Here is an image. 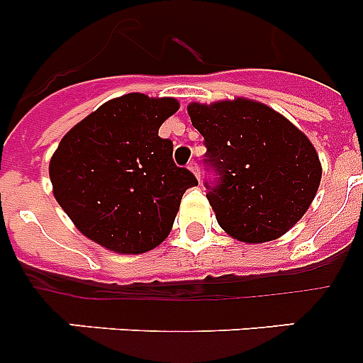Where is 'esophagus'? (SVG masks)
Returning <instances> with one entry per match:
<instances>
[{"instance_id": "obj_1", "label": "esophagus", "mask_w": 363, "mask_h": 363, "mask_svg": "<svg viewBox=\"0 0 363 363\" xmlns=\"http://www.w3.org/2000/svg\"><path fill=\"white\" fill-rule=\"evenodd\" d=\"M189 169H191V171L194 172V176L200 179V165H198L196 160H191V162H189Z\"/></svg>"}]
</instances>
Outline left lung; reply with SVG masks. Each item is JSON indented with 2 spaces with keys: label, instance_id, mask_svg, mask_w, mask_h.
Returning <instances> with one entry per match:
<instances>
[{
  "label": "left lung",
  "instance_id": "obj_1",
  "mask_svg": "<svg viewBox=\"0 0 363 363\" xmlns=\"http://www.w3.org/2000/svg\"><path fill=\"white\" fill-rule=\"evenodd\" d=\"M216 178L207 200L223 230L240 242H271L285 234L316 196L322 165L306 134L252 99L187 107Z\"/></svg>",
  "mask_w": 363,
  "mask_h": 363
}]
</instances>
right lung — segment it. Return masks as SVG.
<instances>
[{"label": "right lung", "instance_id": "add662e5", "mask_svg": "<svg viewBox=\"0 0 363 363\" xmlns=\"http://www.w3.org/2000/svg\"><path fill=\"white\" fill-rule=\"evenodd\" d=\"M174 98L125 94L74 125L49 165L54 196L86 238L140 255L167 238L179 201L198 185L176 167L172 142L158 136L178 111Z\"/></svg>", "mask_w": 363, "mask_h": 363}]
</instances>
